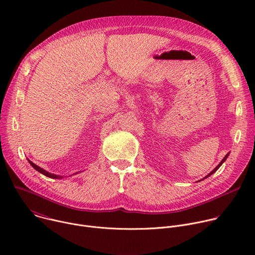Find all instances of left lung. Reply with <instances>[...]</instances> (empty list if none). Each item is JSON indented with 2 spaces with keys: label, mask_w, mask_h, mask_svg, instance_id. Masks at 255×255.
I'll return each mask as SVG.
<instances>
[{
  "label": "left lung",
  "mask_w": 255,
  "mask_h": 255,
  "mask_svg": "<svg viewBox=\"0 0 255 255\" xmlns=\"http://www.w3.org/2000/svg\"><path fill=\"white\" fill-rule=\"evenodd\" d=\"M228 155H229V153H228V154H226V155H225V157H224V158H223V159H222V160H221V162H220V163H219V164H218V165H217V166H216V167H215V168H214V169H213V170H212V171H211V172H210V173H209V174H208V175H206V176H205V177H204V178H203V179H205V178H207V177H208V176H210V175H211V174H213V173H214V172H216V171H217V169H218V168H219V167H220V166H221V165H222V164H223V162H224V161H225V160H226V159H227V157H228ZM199 181H201V180H199Z\"/></svg>",
  "instance_id": "8db88e82"
}]
</instances>
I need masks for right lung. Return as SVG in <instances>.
<instances>
[{
    "instance_id": "add662e5",
    "label": "right lung",
    "mask_w": 255,
    "mask_h": 255,
    "mask_svg": "<svg viewBox=\"0 0 255 255\" xmlns=\"http://www.w3.org/2000/svg\"><path fill=\"white\" fill-rule=\"evenodd\" d=\"M28 161H29V163L32 165V167H34L36 170L39 171L40 173H42V174H44V175H46V176H48V177H51V178H61V177H62V176H59V175H56V174H54V173H50V172L44 170L43 168L39 167L38 165H36L35 163H33V162H32L31 160H29V159H28Z\"/></svg>"
}]
</instances>
